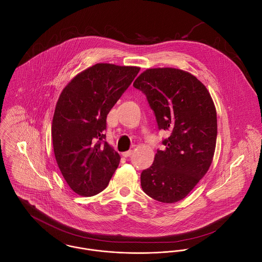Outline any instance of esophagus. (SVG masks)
<instances>
[{"label": "esophagus", "mask_w": 262, "mask_h": 262, "mask_svg": "<svg viewBox=\"0 0 262 262\" xmlns=\"http://www.w3.org/2000/svg\"><path fill=\"white\" fill-rule=\"evenodd\" d=\"M132 154H133V150H128V151H125V152L122 153V155H123L124 157H129V156H131Z\"/></svg>", "instance_id": "obj_1"}]
</instances>
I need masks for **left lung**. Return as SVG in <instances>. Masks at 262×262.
<instances>
[{
    "mask_svg": "<svg viewBox=\"0 0 262 262\" xmlns=\"http://www.w3.org/2000/svg\"><path fill=\"white\" fill-rule=\"evenodd\" d=\"M134 88L145 94L159 130L168 131L141 187L150 198L172 204L186 198L212 164L217 140V112L207 88L178 69H148Z\"/></svg>",
    "mask_w": 262,
    "mask_h": 262,
    "instance_id": "left-lung-1",
    "label": "left lung"
}]
</instances>
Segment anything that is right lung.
I'll use <instances>...</instances> for the list:
<instances>
[{
  "label": "right lung",
  "mask_w": 262,
  "mask_h": 262,
  "mask_svg": "<svg viewBox=\"0 0 262 262\" xmlns=\"http://www.w3.org/2000/svg\"><path fill=\"white\" fill-rule=\"evenodd\" d=\"M137 67L97 63L62 90L51 134L57 165L70 187L91 196L105 189L120 155L105 141L107 115L139 73Z\"/></svg>",
  "instance_id": "obj_1"
}]
</instances>
